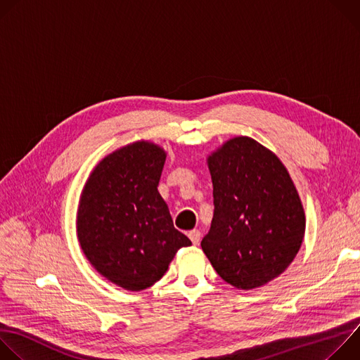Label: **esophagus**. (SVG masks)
I'll return each instance as SVG.
<instances>
[{"mask_svg": "<svg viewBox=\"0 0 360 360\" xmlns=\"http://www.w3.org/2000/svg\"><path fill=\"white\" fill-rule=\"evenodd\" d=\"M188 236H189V239L192 240L193 245H198L199 239H200V232L198 229H192V231L188 232Z\"/></svg>", "mask_w": 360, "mask_h": 360, "instance_id": "34e87169", "label": "esophagus"}]
</instances>
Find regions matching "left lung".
Here are the masks:
<instances>
[{
  "label": "left lung",
  "mask_w": 360,
  "mask_h": 360,
  "mask_svg": "<svg viewBox=\"0 0 360 360\" xmlns=\"http://www.w3.org/2000/svg\"><path fill=\"white\" fill-rule=\"evenodd\" d=\"M214 218L200 242L217 274L238 289L259 288L292 264L304 236V212L281 160L248 136L208 157Z\"/></svg>",
  "instance_id": "left-lung-1"
}]
</instances>
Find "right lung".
I'll use <instances>...</instances> for the list:
<instances>
[{
  "label": "right lung",
  "mask_w": 360,
  "mask_h": 360,
  "mask_svg": "<svg viewBox=\"0 0 360 360\" xmlns=\"http://www.w3.org/2000/svg\"><path fill=\"white\" fill-rule=\"evenodd\" d=\"M165 158L146 141L120 148L95 167L81 193L79 245L102 276L127 290L158 282L178 249L192 245L158 192Z\"/></svg>",
  "instance_id": "obj_1"
}]
</instances>
